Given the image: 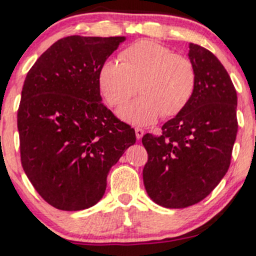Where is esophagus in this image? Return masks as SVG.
<instances>
[{
	"instance_id": "34e87169",
	"label": "esophagus",
	"mask_w": 256,
	"mask_h": 256,
	"mask_svg": "<svg viewBox=\"0 0 256 256\" xmlns=\"http://www.w3.org/2000/svg\"><path fill=\"white\" fill-rule=\"evenodd\" d=\"M134 132H136V137L140 140V138L143 136V134H144V130H143L142 128H134Z\"/></svg>"
}]
</instances>
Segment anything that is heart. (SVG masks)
I'll return each mask as SVG.
<instances>
[{
  "instance_id": "heart-1",
  "label": "heart",
  "mask_w": 256,
  "mask_h": 256,
  "mask_svg": "<svg viewBox=\"0 0 256 256\" xmlns=\"http://www.w3.org/2000/svg\"><path fill=\"white\" fill-rule=\"evenodd\" d=\"M118 60H106L98 70L102 95L113 107L124 104L136 92L142 95L119 110L134 124H150L162 114L173 116L186 107L196 88L192 60L174 54L154 40H142L124 49Z\"/></svg>"
}]
</instances>
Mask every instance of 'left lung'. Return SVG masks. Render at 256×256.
<instances>
[{
	"label": "left lung",
	"mask_w": 256,
	"mask_h": 256,
	"mask_svg": "<svg viewBox=\"0 0 256 256\" xmlns=\"http://www.w3.org/2000/svg\"><path fill=\"white\" fill-rule=\"evenodd\" d=\"M196 70L190 102L162 126L158 137L146 134L143 168L146 192L166 208L198 204L228 172L236 140L237 92L225 67L213 52L190 43Z\"/></svg>",
	"instance_id": "8db88e82"
}]
</instances>
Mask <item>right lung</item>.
Listing matches in <instances>:
<instances>
[{
    "instance_id": "obj_1",
    "label": "right lung",
    "mask_w": 256,
    "mask_h": 256,
    "mask_svg": "<svg viewBox=\"0 0 256 256\" xmlns=\"http://www.w3.org/2000/svg\"><path fill=\"white\" fill-rule=\"evenodd\" d=\"M125 37L68 36L38 58L18 110L20 158L44 201L61 210L96 204L107 176L136 142L130 125L102 104L101 64Z\"/></svg>"
}]
</instances>
